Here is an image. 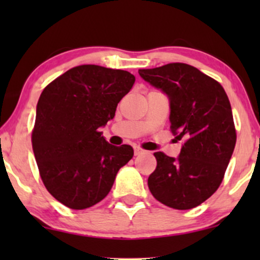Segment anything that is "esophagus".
Instances as JSON below:
<instances>
[{"mask_svg": "<svg viewBox=\"0 0 260 260\" xmlns=\"http://www.w3.org/2000/svg\"><path fill=\"white\" fill-rule=\"evenodd\" d=\"M144 153V150L143 149H140L139 147H134V155H140Z\"/></svg>", "mask_w": 260, "mask_h": 260, "instance_id": "esophagus-1", "label": "esophagus"}]
</instances>
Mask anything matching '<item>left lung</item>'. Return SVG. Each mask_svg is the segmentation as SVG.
<instances>
[{
	"label": "left lung",
	"mask_w": 260,
	"mask_h": 260,
	"mask_svg": "<svg viewBox=\"0 0 260 260\" xmlns=\"http://www.w3.org/2000/svg\"><path fill=\"white\" fill-rule=\"evenodd\" d=\"M139 76L169 98L171 131L184 139L177 157L154 154L157 165L148 178L149 189L170 208L198 207L219 188L234 153L228 95L216 80L186 63L139 70Z\"/></svg>",
	"instance_id": "1"
}]
</instances>
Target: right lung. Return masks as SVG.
Instances as JSON below:
<instances>
[{
	"label": "right lung",
	"mask_w": 260,
	"mask_h": 260,
	"mask_svg": "<svg viewBox=\"0 0 260 260\" xmlns=\"http://www.w3.org/2000/svg\"><path fill=\"white\" fill-rule=\"evenodd\" d=\"M134 82L127 71L83 64L41 92L32 151L45 187L66 207L82 210L103 201L118 170L133 157L131 145L109 144L100 128L115 117Z\"/></svg>",
	"instance_id": "obj_1"
}]
</instances>
